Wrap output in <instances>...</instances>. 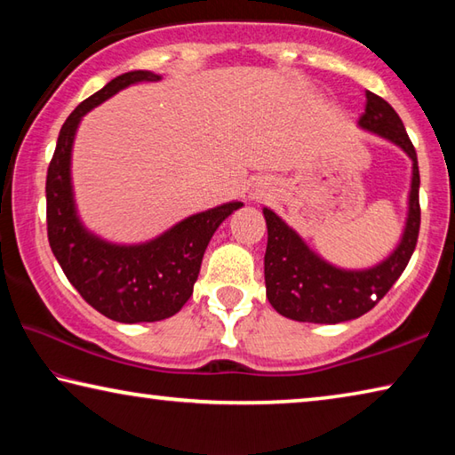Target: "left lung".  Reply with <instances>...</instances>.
Wrapping results in <instances>:
<instances>
[{"label": "left lung", "instance_id": "1", "mask_svg": "<svg viewBox=\"0 0 455 455\" xmlns=\"http://www.w3.org/2000/svg\"><path fill=\"white\" fill-rule=\"evenodd\" d=\"M367 104L357 126L402 148L411 160L405 225L397 244L379 263L345 268L323 259L279 214L263 209L268 241L265 252L267 299L283 317L303 323H335L357 319L381 301L403 273L419 233V168L418 154L402 118L383 98L365 92Z\"/></svg>", "mask_w": 455, "mask_h": 455}]
</instances>
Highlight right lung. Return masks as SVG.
<instances>
[{
  "label": "right lung",
  "mask_w": 455,
  "mask_h": 455,
  "mask_svg": "<svg viewBox=\"0 0 455 455\" xmlns=\"http://www.w3.org/2000/svg\"><path fill=\"white\" fill-rule=\"evenodd\" d=\"M163 76L132 70L106 84L76 108L60 130L48 168V238L53 257L86 303L118 323H152L172 317L192 295L212 235L241 200L190 214L144 243H114L90 230L78 212L72 182V150L82 118L120 90Z\"/></svg>",
  "instance_id": "add662e5"
}]
</instances>
